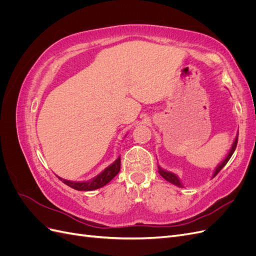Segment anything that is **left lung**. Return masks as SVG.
<instances>
[{"mask_svg": "<svg viewBox=\"0 0 256 256\" xmlns=\"http://www.w3.org/2000/svg\"><path fill=\"white\" fill-rule=\"evenodd\" d=\"M237 142H238V134L236 136L235 141H234L233 145H232V147H230V150L228 152V156L226 157V159H224V160L221 162V164H220L216 168L212 177H214L216 174H218V173L221 171V170L223 168V166L228 164V161L230 159L232 154H234V152H235V150H236ZM158 172H159V174H160L162 177H164L166 180H168V182H171V184H173L177 186V187H182V184L180 182V178H178V177H177V175H175L174 173H172V172H168V171H166V170L161 168L160 166H158Z\"/></svg>", "mask_w": 256, "mask_h": 256, "instance_id": "1", "label": "left lung"}]
</instances>
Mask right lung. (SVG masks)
<instances>
[{"instance_id":"right-lung-1","label":"right lung","mask_w":256,"mask_h":256,"mask_svg":"<svg viewBox=\"0 0 256 256\" xmlns=\"http://www.w3.org/2000/svg\"><path fill=\"white\" fill-rule=\"evenodd\" d=\"M120 170V157L116 159L111 166L106 168L104 171L98 174L96 177L92 178V180L88 182H72V180H63V178L58 177L60 180H63V182L69 187H72V189H76L78 191H92V190H96L104 187L108 182H111L113 178L118 174Z\"/></svg>"}]
</instances>
